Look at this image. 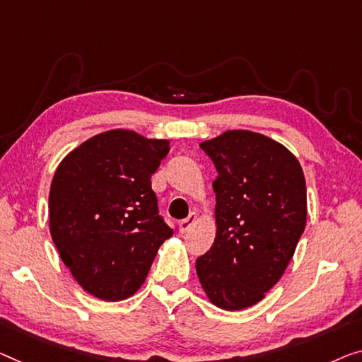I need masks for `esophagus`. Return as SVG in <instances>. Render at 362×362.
Masks as SVG:
<instances>
[{
	"instance_id": "obj_1",
	"label": "esophagus",
	"mask_w": 362,
	"mask_h": 362,
	"mask_svg": "<svg viewBox=\"0 0 362 362\" xmlns=\"http://www.w3.org/2000/svg\"><path fill=\"white\" fill-rule=\"evenodd\" d=\"M197 221H198L197 213H190V214H188V218L182 219L179 223V230H180V233H187V230L192 229V226L195 224Z\"/></svg>"
}]
</instances>
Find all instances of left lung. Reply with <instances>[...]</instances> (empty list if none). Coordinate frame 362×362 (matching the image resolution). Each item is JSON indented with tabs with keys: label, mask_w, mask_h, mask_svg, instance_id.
<instances>
[{
	"label": "left lung",
	"mask_w": 362,
	"mask_h": 362,
	"mask_svg": "<svg viewBox=\"0 0 362 362\" xmlns=\"http://www.w3.org/2000/svg\"><path fill=\"white\" fill-rule=\"evenodd\" d=\"M214 163L216 239L197 260L208 299L247 309L279 281L305 228L307 192L299 160L281 143L229 129L199 144Z\"/></svg>",
	"instance_id": "obj_1"
}]
</instances>
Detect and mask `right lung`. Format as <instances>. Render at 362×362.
I'll return each instance as SVG.
<instances>
[{
	"mask_svg": "<svg viewBox=\"0 0 362 362\" xmlns=\"http://www.w3.org/2000/svg\"><path fill=\"white\" fill-rule=\"evenodd\" d=\"M167 153V139L117 128L79 144L57 167L48 197L52 239L73 278L94 298L133 296L174 234L151 188Z\"/></svg>",
	"mask_w": 362,
	"mask_h": 362,
	"instance_id": "add662e5",
	"label": "right lung"
}]
</instances>
